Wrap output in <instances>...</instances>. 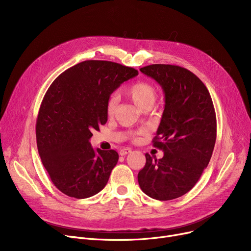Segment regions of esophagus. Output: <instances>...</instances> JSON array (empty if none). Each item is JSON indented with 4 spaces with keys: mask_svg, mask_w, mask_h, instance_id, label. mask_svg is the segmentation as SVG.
I'll use <instances>...</instances> for the list:
<instances>
[{
    "mask_svg": "<svg viewBox=\"0 0 251 251\" xmlns=\"http://www.w3.org/2000/svg\"><path fill=\"white\" fill-rule=\"evenodd\" d=\"M129 152H131V149H129V148H123L120 150V151H119V153H120L121 155H125Z\"/></svg>",
    "mask_w": 251,
    "mask_h": 251,
    "instance_id": "34e87169",
    "label": "esophagus"
}]
</instances>
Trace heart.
Listing matches in <instances>:
<instances>
[{
	"mask_svg": "<svg viewBox=\"0 0 251 251\" xmlns=\"http://www.w3.org/2000/svg\"><path fill=\"white\" fill-rule=\"evenodd\" d=\"M126 94L134 101L137 107L142 110L151 107L155 100V88L147 81H136L129 85L126 88ZM117 102V96H111L107 102V114L109 116L113 115ZM144 132H146V130L138 131V132L132 134V139H136L137 135L143 134Z\"/></svg>",
	"mask_w": 251,
	"mask_h": 251,
	"instance_id": "heart-1",
	"label": "heart"
}]
</instances>
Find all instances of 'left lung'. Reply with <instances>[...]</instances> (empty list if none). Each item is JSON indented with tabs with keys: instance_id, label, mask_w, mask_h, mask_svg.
<instances>
[{
	"instance_id": "left-lung-1",
	"label": "left lung",
	"mask_w": 251,
	"mask_h": 251,
	"mask_svg": "<svg viewBox=\"0 0 251 251\" xmlns=\"http://www.w3.org/2000/svg\"><path fill=\"white\" fill-rule=\"evenodd\" d=\"M140 71L162 86L166 103L152 139L164 156L153 160L146 153L138 183L151 199L175 200L193 188L212 157L217 138L214 103L201 79L180 66L152 64Z\"/></svg>"
}]
</instances>
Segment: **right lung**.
<instances>
[{"mask_svg":"<svg viewBox=\"0 0 251 251\" xmlns=\"http://www.w3.org/2000/svg\"><path fill=\"white\" fill-rule=\"evenodd\" d=\"M138 74L110 61L88 60L61 73L47 90L35 132L37 150L54 185L87 199L108 183L119 154L91 148L92 131L107 123V102L121 83Z\"/></svg>","mask_w":251,"mask_h":251,"instance_id":"right-lung-1","label":"right lung"}]
</instances>
